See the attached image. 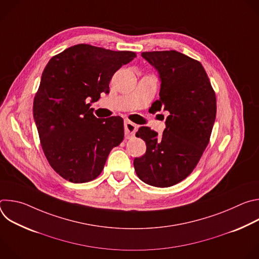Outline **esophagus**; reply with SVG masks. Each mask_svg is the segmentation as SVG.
I'll return each mask as SVG.
<instances>
[{"label": "esophagus", "instance_id": "esophagus-1", "mask_svg": "<svg viewBox=\"0 0 259 259\" xmlns=\"http://www.w3.org/2000/svg\"><path fill=\"white\" fill-rule=\"evenodd\" d=\"M124 127H125V137L126 138L133 137L137 131V125L130 121H126Z\"/></svg>", "mask_w": 259, "mask_h": 259}]
</instances>
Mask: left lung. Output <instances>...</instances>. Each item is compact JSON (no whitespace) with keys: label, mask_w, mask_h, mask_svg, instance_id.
Returning a JSON list of instances; mask_svg holds the SVG:
<instances>
[{"label":"left lung","mask_w":259,"mask_h":259,"mask_svg":"<svg viewBox=\"0 0 259 259\" xmlns=\"http://www.w3.org/2000/svg\"><path fill=\"white\" fill-rule=\"evenodd\" d=\"M160 79V98L153 105L168 112L161 136L140 127L136 137L145 141L146 152L134 159L137 176L157 188H168L189 176L206 146L216 117V98L202 64L180 52H143Z\"/></svg>","instance_id":"1"}]
</instances>
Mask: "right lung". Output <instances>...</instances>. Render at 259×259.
Returning <instances> with one entry per match:
<instances>
[{
	"instance_id": "add662e5",
	"label": "right lung",
	"mask_w": 259,
	"mask_h": 259,
	"mask_svg": "<svg viewBox=\"0 0 259 259\" xmlns=\"http://www.w3.org/2000/svg\"><path fill=\"white\" fill-rule=\"evenodd\" d=\"M136 57L86 44L71 46L46 65L32 113L51 167L73 183L88 182L102 171L108 154L124 139L119 116L97 119L91 103L109 93V81Z\"/></svg>"
}]
</instances>
